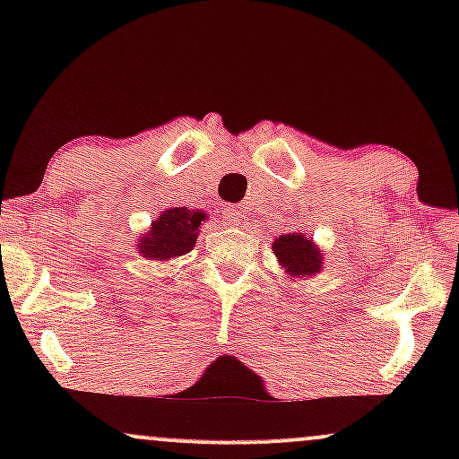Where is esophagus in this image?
<instances>
[{
    "label": "esophagus",
    "instance_id": "34e87169",
    "mask_svg": "<svg viewBox=\"0 0 459 459\" xmlns=\"http://www.w3.org/2000/svg\"><path fill=\"white\" fill-rule=\"evenodd\" d=\"M224 215H226V222H230V224H237L241 220L239 207H226Z\"/></svg>",
    "mask_w": 459,
    "mask_h": 459
}]
</instances>
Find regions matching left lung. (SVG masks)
<instances>
[{"label":"left lung","instance_id":"obj_1","mask_svg":"<svg viewBox=\"0 0 459 459\" xmlns=\"http://www.w3.org/2000/svg\"><path fill=\"white\" fill-rule=\"evenodd\" d=\"M273 255L278 256L281 265L289 276H313L319 272L321 267V256L319 247L308 239V237L291 233V235H281L272 244Z\"/></svg>","mask_w":459,"mask_h":459}]
</instances>
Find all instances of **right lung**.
Masks as SVG:
<instances>
[{
  "label": "right lung",
  "instance_id": "1",
  "mask_svg": "<svg viewBox=\"0 0 459 459\" xmlns=\"http://www.w3.org/2000/svg\"><path fill=\"white\" fill-rule=\"evenodd\" d=\"M207 218L203 212H189L186 207L168 209L152 222L151 233L140 241V252L146 259L166 261L175 256L187 255L196 241V230L203 220Z\"/></svg>",
  "mask_w": 459,
  "mask_h": 459
}]
</instances>
